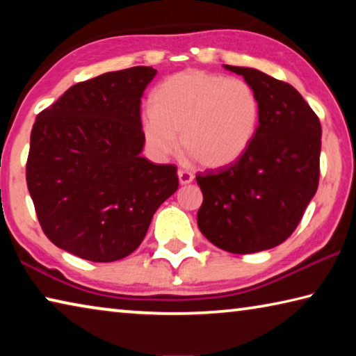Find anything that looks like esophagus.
<instances>
[{"instance_id": "34e87169", "label": "esophagus", "mask_w": 356, "mask_h": 356, "mask_svg": "<svg viewBox=\"0 0 356 356\" xmlns=\"http://www.w3.org/2000/svg\"><path fill=\"white\" fill-rule=\"evenodd\" d=\"M177 176H179V182L182 185H188L193 182V179H195V176H193L190 171H185V170H179Z\"/></svg>"}]
</instances>
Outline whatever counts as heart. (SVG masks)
<instances>
[{"label":"heart","mask_w":356,"mask_h":356,"mask_svg":"<svg viewBox=\"0 0 356 356\" xmlns=\"http://www.w3.org/2000/svg\"><path fill=\"white\" fill-rule=\"evenodd\" d=\"M143 116L144 141L165 156L180 146L207 168H225L243 156L261 124V102L240 78L186 69L150 92Z\"/></svg>","instance_id":"b5f03b06"}]
</instances>
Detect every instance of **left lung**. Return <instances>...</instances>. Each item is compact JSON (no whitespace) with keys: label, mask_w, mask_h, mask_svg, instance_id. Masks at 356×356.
<instances>
[{"label":"left lung","mask_w":356,"mask_h":356,"mask_svg":"<svg viewBox=\"0 0 356 356\" xmlns=\"http://www.w3.org/2000/svg\"><path fill=\"white\" fill-rule=\"evenodd\" d=\"M242 75L261 102L254 141L236 163L197 174V226L218 248L250 254L275 248L298 226L321 172V120L300 92L251 67Z\"/></svg>","instance_id":"left-lung-1"}]
</instances>
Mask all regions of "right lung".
Wrapping results in <instances>:
<instances>
[{"label": "right lung", "instance_id": "right-lung-1", "mask_svg": "<svg viewBox=\"0 0 356 356\" xmlns=\"http://www.w3.org/2000/svg\"><path fill=\"white\" fill-rule=\"evenodd\" d=\"M155 74L144 65L108 72L38 114L26 184L58 248L92 262L124 259L179 188L176 166L141 156V97Z\"/></svg>", "mask_w": 356, "mask_h": 356}]
</instances>
